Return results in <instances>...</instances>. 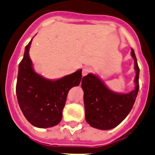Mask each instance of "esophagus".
<instances>
[{
	"instance_id": "obj_1",
	"label": "esophagus",
	"mask_w": 155,
	"mask_h": 155,
	"mask_svg": "<svg viewBox=\"0 0 155 155\" xmlns=\"http://www.w3.org/2000/svg\"><path fill=\"white\" fill-rule=\"evenodd\" d=\"M91 71H92V68H91L84 67V68L83 71H82V75H83V76H86L87 74H89L90 72H91Z\"/></svg>"
}]
</instances>
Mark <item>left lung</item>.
I'll return each mask as SVG.
<instances>
[{"label":"left lung","mask_w":155,"mask_h":155,"mask_svg":"<svg viewBox=\"0 0 155 155\" xmlns=\"http://www.w3.org/2000/svg\"><path fill=\"white\" fill-rule=\"evenodd\" d=\"M131 55L134 58L136 71L135 89L131 92H114L94 74L90 73L83 78L81 87L84 91L85 119L92 127L101 130L112 129L120 124L130 113L139 90V68L132 48Z\"/></svg>","instance_id":"left-lung-1"}]
</instances>
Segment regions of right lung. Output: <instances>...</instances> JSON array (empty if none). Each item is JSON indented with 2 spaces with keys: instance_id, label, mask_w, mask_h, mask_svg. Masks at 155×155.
I'll use <instances>...</instances> for the list:
<instances>
[{
  "instance_id": "add662e5",
  "label": "right lung",
  "mask_w": 155,
  "mask_h": 155,
  "mask_svg": "<svg viewBox=\"0 0 155 155\" xmlns=\"http://www.w3.org/2000/svg\"><path fill=\"white\" fill-rule=\"evenodd\" d=\"M32 39L25 48L19 64L16 93L20 110L26 119L37 128H50L61 122L68 93L78 86L82 70L58 80H48L36 73L32 68L29 50Z\"/></svg>"
}]
</instances>
